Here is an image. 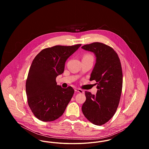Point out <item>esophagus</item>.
<instances>
[{"instance_id": "1", "label": "esophagus", "mask_w": 149, "mask_h": 149, "mask_svg": "<svg viewBox=\"0 0 149 149\" xmlns=\"http://www.w3.org/2000/svg\"><path fill=\"white\" fill-rule=\"evenodd\" d=\"M75 92H77L80 93H84V91L80 89H79V88H75Z\"/></svg>"}]
</instances>
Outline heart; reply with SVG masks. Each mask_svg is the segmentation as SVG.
Masks as SVG:
<instances>
[{
	"instance_id": "b5f03b06",
	"label": "heart",
	"mask_w": 149,
	"mask_h": 149,
	"mask_svg": "<svg viewBox=\"0 0 149 149\" xmlns=\"http://www.w3.org/2000/svg\"><path fill=\"white\" fill-rule=\"evenodd\" d=\"M84 57H90V58H93V57L91 55H89V54H86V55H84Z\"/></svg>"
}]
</instances>
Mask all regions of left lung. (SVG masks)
Segmentation results:
<instances>
[{
	"label": "left lung",
	"instance_id": "1",
	"mask_svg": "<svg viewBox=\"0 0 149 149\" xmlns=\"http://www.w3.org/2000/svg\"><path fill=\"white\" fill-rule=\"evenodd\" d=\"M81 48L94 52L97 57L90 80L96 81L98 89L96 95L85 91L82 112L92 123L101 126L113 116L120 103L123 83L120 60L113 48L103 43L85 45Z\"/></svg>",
	"mask_w": 149,
	"mask_h": 149
}]
</instances>
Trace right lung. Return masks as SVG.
I'll use <instances>...</instances> for the list:
<instances>
[{"label": "right lung", "instance_id": "obj_1", "mask_svg": "<svg viewBox=\"0 0 149 149\" xmlns=\"http://www.w3.org/2000/svg\"><path fill=\"white\" fill-rule=\"evenodd\" d=\"M81 44L57 45L42 50L29 70L26 91L29 107L36 117L44 122L61 117L74 93L71 86L63 88L56 78L63 73L65 63Z\"/></svg>", "mask_w": 149, "mask_h": 149}]
</instances>
